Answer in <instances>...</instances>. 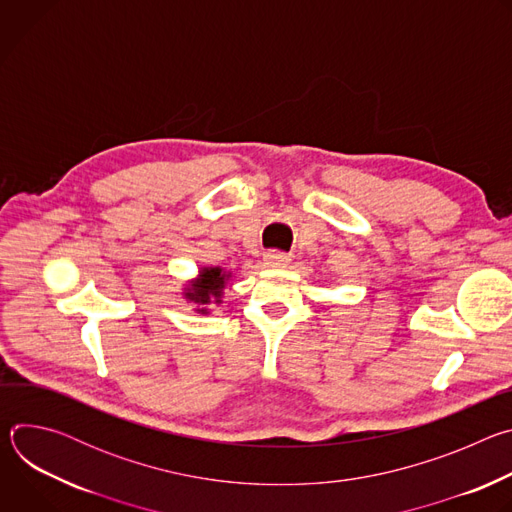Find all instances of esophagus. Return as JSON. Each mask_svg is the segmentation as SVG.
<instances>
[{
  "mask_svg": "<svg viewBox=\"0 0 512 512\" xmlns=\"http://www.w3.org/2000/svg\"><path fill=\"white\" fill-rule=\"evenodd\" d=\"M263 261L269 267H285L289 263V255L283 253V251H267L263 255Z\"/></svg>",
  "mask_w": 512,
  "mask_h": 512,
  "instance_id": "34e87169",
  "label": "esophagus"
}]
</instances>
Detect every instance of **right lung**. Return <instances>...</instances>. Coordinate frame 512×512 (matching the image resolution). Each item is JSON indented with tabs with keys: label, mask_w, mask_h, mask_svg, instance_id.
<instances>
[{
	"label": "right lung",
	"mask_w": 512,
	"mask_h": 512,
	"mask_svg": "<svg viewBox=\"0 0 512 512\" xmlns=\"http://www.w3.org/2000/svg\"><path fill=\"white\" fill-rule=\"evenodd\" d=\"M229 275L223 273L221 267H210V269H204L200 279L196 283H192V287L186 291V298L196 302V304H208L212 298L214 302H221L218 298H221L223 294V287H225V281H227ZM202 314L206 312V308L200 310Z\"/></svg>",
	"instance_id": "obj_1"
}]
</instances>
